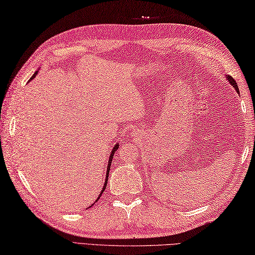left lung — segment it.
<instances>
[{
    "label": "left lung",
    "mask_w": 255,
    "mask_h": 255,
    "mask_svg": "<svg viewBox=\"0 0 255 255\" xmlns=\"http://www.w3.org/2000/svg\"><path fill=\"white\" fill-rule=\"evenodd\" d=\"M228 80H229V82L231 83L232 85H233V88L238 91L239 92V88H238V84H237V82H235V80L232 78L231 75H228Z\"/></svg>",
    "instance_id": "1"
}]
</instances>
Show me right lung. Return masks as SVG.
I'll return each instance as SVG.
<instances>
[{"instance_id": "right-lung-1", "label": "right lung", "mask_w": 255, "mask_h": 255, "mask_svg": "<svg viewBox=\"0 0 255 255\" xmlns=\"http://www.w3.org/2000/svg\"><path fill=\"white\" fill-rule=\"evenodd\" d=\"M36 74H37V72H35L34 74L32 75V78H31V80H33L36 76ZM118 147H119V144H117V145L114 146V148L112 150V153H111V156H110V160H109V164H108V171H107V177H105V183H104V186H103V190H102V192H101V194L100 195H102V193H103V191L105 190V187H107V184H108V180H109V172H110V169H111V164H112V160H113V154L115 153V151L118 150ZM100 199V196L98 198V200ZM97 200V201H98Z\"/></svg>"}]
</instances>
